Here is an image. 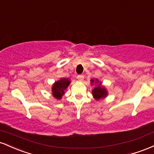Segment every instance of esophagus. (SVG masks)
<instances>
[{
    "instance_id": "obj_1",
    "label": "esophagus",
    "mask_w": 154,
    "mask_h": 154,
    "mask_svg": "<svg viewBox=\"0 0 154 154\" xmlns=\"http://www.w3.org/2000/svg\"><path fill=\"white\" fill-rule=\"evenodd\" d=\"M77 78L78 79V80L79 81V82H82L83 79H84V75H78L77 77Z\"/></svg>"
}]
</instances>
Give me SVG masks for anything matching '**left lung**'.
<instances>
[{
  "label": "left lung",
  "mask_w": 154,
  "mask_h": 154,
  "mask_svg": "<svg viewBox=\"0 0 154 154\" xmlns=\"http://www.w3.org/2000/svg\"><path fill=\"white\" fill-rule=\"evenodd\" d=\"M91 85H95L94 88L92 90V94L95 100H100V99L106 98L108 91L103 85H102V82L100 81L98 79H91Z\"/></svg>",
  "instance_id": "obj_1"
}]
</instances>
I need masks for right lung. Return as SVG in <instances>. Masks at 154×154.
<instances>
[{
  "mask_svg": "<svg viewBox=\"0 0 154 154\" xmlns=\"http://www.w3.org/2000/svg\"><path fill=\"white\" fill-rule=\"evenodd\" d=\"M71 83V80L69 78H61L59 80L56 81L52 85L51 92H52L53 96L56 99L61 100V98L65 93V91L69 87Z\"/></svg>",
  "mask_w": 154,
  "mask_h": 154,
  "instance_id": "1",
  "label": "right lung"
}]
</instances>
